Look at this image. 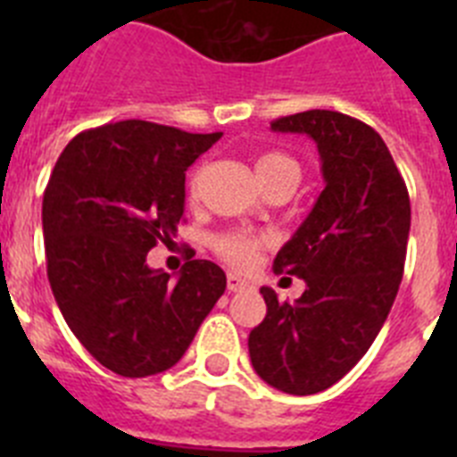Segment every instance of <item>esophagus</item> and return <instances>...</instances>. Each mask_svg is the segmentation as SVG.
<instances>
[{
  "mask_svg": "<svg viewBox=\"0 0 457 457\" xmlns=\"http://www.w3.org/2000/svg\"><path fill=\"white\" fill-rule=\"evenodd\" d=\"M247 286V278L237 277V274H228V277H226V288L231 290V293H240V290H245Z\"/></svg>",
  "mask_w": 457,
  "mask_h": 457,
  "instance_id": "1",
  "label": "esophagus"
}]
</instances>
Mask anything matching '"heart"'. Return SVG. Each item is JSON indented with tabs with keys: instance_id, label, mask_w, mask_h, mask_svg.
Returning <instances> with one entry per match:
<instances>
[{
	"instance_id": "obj_1",
	"label": "heart",
	"mask_w": 457,
	"mask_h": 457,
	"mask_svg": "<svg viewBox=\"0 0 457 457\" xmlns=\"http://www.w3.org/2000/svg\"><path fill=\"white\" fill-rule=\"evenodd\" d=\"M256 173L261 185L281 179V176H293V179L300 180V167H297L293 157L284 155V153H263L256 160ZM263 247L265 237L253 236V233L247 231L221 233L212 240V249H215L217 256L237 270L252 268L258 256H261V252H263Z\"/></svg>"
}]
</instances>
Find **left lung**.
Listing matches in <instances>:
<instances>
[{
  "label": "left lung",
  "mask_w": 457,
  "mask_h": 457,
  "mask_svg": "<svg viewBox=\"0 0 457 457\" xmlns=\"http://www.w3.org/2000/svg\"><path fill=\"white\" fill-rule=\"evenodd\" d=\"M318 144L325 189L274 258L300 277V300L261 288L268 313L249 334V357L274 389L311 395L337 385L389 316L405 270L410 194L382 137L341 112L309 109L272 120Z\"/></svg>",
  "instance_id": "1"
}]
</instances>
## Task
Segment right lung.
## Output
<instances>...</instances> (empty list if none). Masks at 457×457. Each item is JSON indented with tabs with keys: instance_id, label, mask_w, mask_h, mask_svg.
<instances>
[{
	"instance_id": "add662e5",
	"label": "right lung",
	"mask_w": 457,
	"mask_h": 457,
	"mask_svg": "<svg viewBox=\"0 0 457 457\" xmlns=\"http://www.w3.org/2000/svg\"><path fill=\"white\" fill-rule=\"evenodd\" d=\"M220 137L119 120L79 132L52 169L43 194L52 293L88 354L123 378L179 364L224 295V270L194 249L176 281L146 263L183 221L185 171Z\"/></svg>"
}]
</instances>
